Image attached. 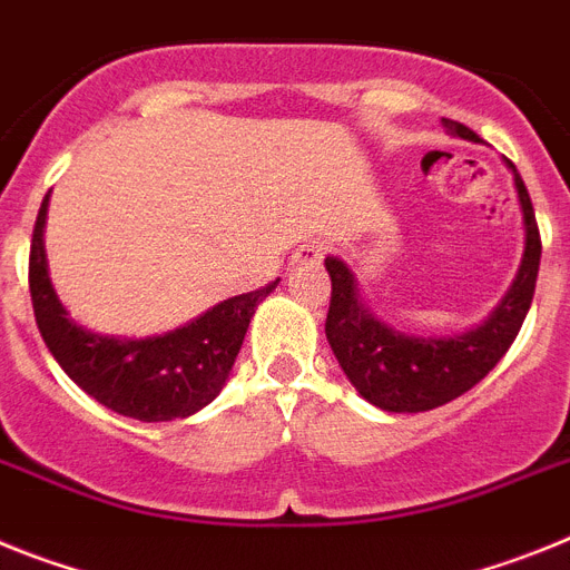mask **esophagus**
I'll return each instance as SVG.
<instances>
[{
  "instance_id": "34e87169",
  "label": "esophagus",
  "mask_w": 570,
  "mask_h": 570,
  "mask_svg": "<svg viewBox=\"0 0 570 570\" xmlns=\"http://www.w3.org/2000/svg\"><path fill=\"white\" fill-rule=\"evenodd\" d=\"M321 257H324V246H321L318 240H309V244L295 249V261H298V264H318Z\"/></svg>"
}]
</instances>
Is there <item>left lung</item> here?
I'll return each instance as SVG.
<instances>
[{
    "instance_id": "left-lung-1",
    "label": "left lung",
    "mask_w": 570,
    "mask_h": 570,
    "mask_svg": "<svg viewBox=\"0 0 570 570\" xmlns=\"http://www.w3.org/2000/svg\"><path fill=\"white\" fill-rule=\"evenodd\" d=\"M444 126L464 140L479 142L476 131H470L462 122L444 120ZM508 166L513 168V183L522 203L524 257L511 292L476 330L450 338H415L399 333L384 321L373 318L367 306L361 304L353 272L346 269L344 261L326 257V272L333 281L324 324L326 338L346 379L375 407L387 413H424L453 402L497 367L522 330L537 289L542 240L531 195L524 189L517 166L511 160Z\"/></svg>"
}]
</instances>
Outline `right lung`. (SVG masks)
I'll use <instances>...</instances> for the list:
<instances>
[{"label":"right lung","mask_w":570,"mask_h":570,"mask_svg":"<svg viewBox=\"0 0 570 570\" xmlns=\"http://www.w3.org/2000/svg\"><path fill=\"white\" fill-rule=\"evenodd\" d=\"M48 195L33 224L28 286L42 341L68 379L114 413L140 422H171L206 407L229 379L255 306L275 289L278 281L266 284L264 289L235 295L212 306L209 313L191 324L155 338H111L88 333L68 318L48 278L42 246Z\"/></svg>","instance_id":"add662e5"}]
</instances>
